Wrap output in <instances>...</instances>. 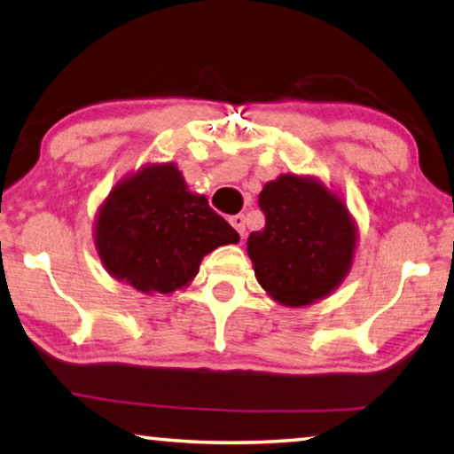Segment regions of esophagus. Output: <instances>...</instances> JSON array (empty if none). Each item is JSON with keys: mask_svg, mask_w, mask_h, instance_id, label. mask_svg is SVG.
<instances>
[{"mask_svg": "<svg viewBox=\"0 0 454 454\" xmlns=\"http://www.w3.org/2000/svg\"><path fill=\"white\" fill-rule=\"evenodd\" d=\"M230 224L234 226V230L236 232H239L242 239H245V230H247V220H245V215L242 214H236V215H232V218H230Z\"/></svg>", "mask_w": 454, "mask_h": 454, "instance_id": "esophagus-1", "label": "esophagus"}]
</instances>
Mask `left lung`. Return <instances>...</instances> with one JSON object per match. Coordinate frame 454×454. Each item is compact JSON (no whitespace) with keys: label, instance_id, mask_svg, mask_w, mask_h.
Wrapping results in <instances>:
<instances>
[{"label":"left lung","instance_id":"1","mask_svg":"<svg viewBox=\"0 0 454 454\" xmlns=\"http://www.w3.org/2000/svg\"><path fill=\"white\" fill-rule=\"evenodd\" d=\"M265 228L247 253L256 281L275 301L309 306L340 286L353 267L356 226L344 201L316 177L287 173L259 193Z\"/></svg>","mask_w":454,"mask_h":454}]
</instances>
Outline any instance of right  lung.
<instances>
[{
  "instance_id": "obj_1",
  "label": "right lung",
  "mask_w": 454,
  "mask_h": 454,
  "mask_svg": "<svg viewBox=\"0 0 454 454\" xmlns=\"http://www.w3.org/2000/svg\"><path fill=\"white\" fill-rule=\"evenodd\" d=\"M93 240L114 279L142 294H173L198 275L201 259L240 236L192 193L173 162H153L121 179L99 206Z\"/></svg>"
}]
</instances>
